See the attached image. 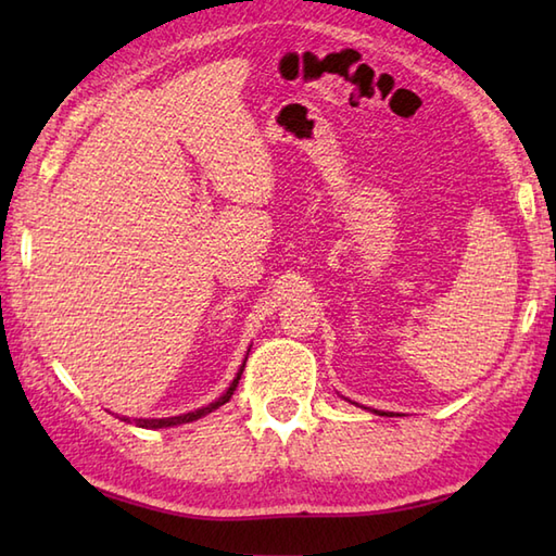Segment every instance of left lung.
Wrapping results in <instances>:
<instances>
[{
  "label": "left lung",
  "mask_w": 556,
  "mask_h": 556,
  "mask_svg": "<svg viewBox=\"0 0 556 556\" xmlns=\"http://www.w3.org/2000/svg\"><path fill=\"white\" fill-rule=\"evenodd\" d=\"M380 416H389V413H380Z\"/></svg>",
  "instance_id": "left-lung-1"
}]
</instances>
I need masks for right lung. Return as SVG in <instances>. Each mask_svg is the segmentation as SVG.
I'll return each instance as SVG.
<instances>
[{
    "instance_id": "1",
    "label": "right lung",
    "mask_w": 556,
    "mask_h": 556,
    "mask_svg": "<svg viewBox=\"0 0 556 556\" xmlns=\"http://www.w3.org/2000/svg\"><path fill=\"white\" fill-rule=\"evenodd\" d=\"M241 375H243V365H241V370H239V375H236V380L231 382V387L227 389V392H224L215 404H210V406H205V408H198V410H193V413H184V416H174V418H155V420H146V418H138L136 420V425L138 428H172V425H181V422H193V420H198V418H203V416H207V413H212L215 408H219V406H224L227 404V401L231 399V394L236 392V387H239V380H241ZM122 420H128V418H122Z\"/></svg>"
}]
</instances>
